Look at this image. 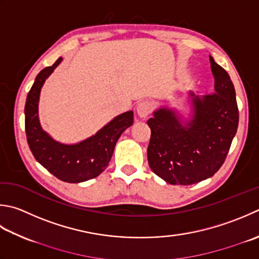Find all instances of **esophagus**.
Masks as SVG:
<instances>
[{
  "label": "esophagus",
  "instance_id": "esophagus-1",
  "mask_svg": "<svg viewBox=\"0 0 259 259\" xmlns=\"http://www.w3.org/2000/svg\"><path fill=\"white\" fill-rule=\"evenodd\" d=\"M153 110V104H151L149 101H143L138 105H137V113L140 116V118H147Z\"/></svg>",
  "mask_w": 259,
  "mask_h": 259
}]
</instances>
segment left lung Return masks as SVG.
Returning <instances> with one entry per match:
<instances>
[{
    "label": "left lung",
    "instance_id": "8db88e82",
    "mask_svg": "<svg viewBox=\"0 0 259 259\" xmlns=\"http://www.w3.org/2000/svg\"><path fill=\"white\" fill-rule=\"evenodd\" d=\"M214 92H190V119L168 106L154 111L147 149L151 170L171 185H191L219 170L237 133L239 111L230 76L210 56Z\"/></svg>",
    "mask_w": 259,
    "mask_h": 259
}]
</instances>
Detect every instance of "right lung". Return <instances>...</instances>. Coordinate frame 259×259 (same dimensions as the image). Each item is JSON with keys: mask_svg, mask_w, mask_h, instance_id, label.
<instances>
[{"mask_svg": "<svg viewBox=\"0 0 259 259\" xmlns=\"http://www.w3.org/2000/svg\"><path fill=\"white\" fill-rule=\"evenodd\" d=\"M59 57L53 66L44 68L35 77L24 106L25 134L35 160L49 173L67 183H80L99 176L109 165L116 141L134 123V112L116 115L95 135L77 144H62L41 128L38 105L40 92L54 69L62 62Z\"/></svg>", "mask_w": 259, "mask_h": 259, "instance_id": "obj_1", "label": "right lung"}]
</instances>
